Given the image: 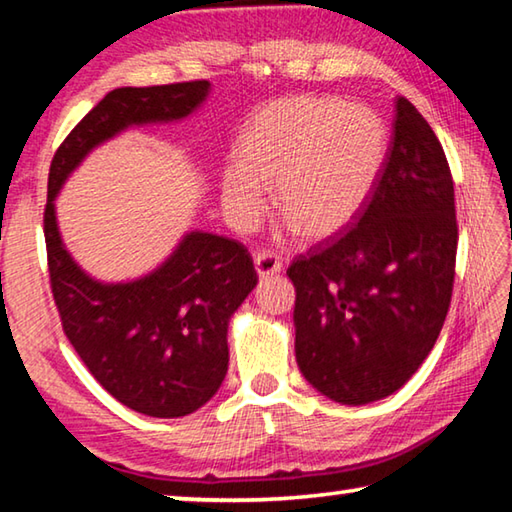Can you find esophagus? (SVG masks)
Instances as JSON below:
<instances>
[{"instance_id":"1","label":"esophagus","mask_w":512,"mask_h":512,"mask_svg":"<svg viewBox=\"0 0 512 512\" xmlns=\"http://www.w3.org/2000/svg\"><path fill=\"white\" fill-rule=\"evenodd\" d=\"M255 271L259 277H273L282 271L280 257L271 253V250H262V253L255 255Z\"/></svg>"}]
</instances>
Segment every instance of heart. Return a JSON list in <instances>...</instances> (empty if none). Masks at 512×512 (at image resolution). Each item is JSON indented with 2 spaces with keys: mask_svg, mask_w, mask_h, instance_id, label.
<instances>
[{
  "mask_svg": "<svg viewBox=\"0 0 512 512\" xmlns=\"http://www.w3.org/2000/svg\"><path fill=\"white\" fill-rule=\"evenodd\" d=\"M388 133L377 112L334 97H284L248 119L239 162L221 171L228 219L248 228L273 189L275 214L305 241H327L350 228L377 185Z\"/></svg>",
  "mask_w": 512,
  "mask_h": 512,
  "instance_id": "heart-1",
  "label": "heart"
}]
</instances>
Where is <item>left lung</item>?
<instances>
[{
    "label": "left lung",
    "mask_w": 512,
    "mask_h": 512,
    "mask_svg": "<svg viewBox=\"0 0 512 512\" xmlns=\"http://www.w3.org/2000/svg\"><path fill=\"white\" fill-rule=\"evenodd\" d=\"M458 225L452 171L409 99L354 225L289 266L296 359L341 404L393 395L427 359L452 302Z\"/></svg>",
    "instance_id": "left-lung-1"
}]
</instances>
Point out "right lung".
I'll return each instance as SVG.
<instances>
[{
	"label": "right lung",
	"instance_id": "1",
	"mask_svg": "<svg viewBox=\"0 0 512 512\" xmlns=\"http://www.w3.org/2000/svg\"><path fill=\"white\" fill-rule=\"evenodd\" d=\"M207 94L210 81L112 90L74 126L49 167L45 241L65 336L117 402L151 418H183L219 391L230 316L257 284L253 257L235 239L192 230L155 271L99 282L67 253L54 201L99 144L126 128L185 119Z\"/></svg>",
	"mask_w": 512,
	"mask_h": 512
}]
</instances>
